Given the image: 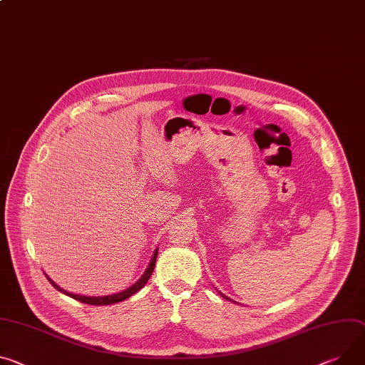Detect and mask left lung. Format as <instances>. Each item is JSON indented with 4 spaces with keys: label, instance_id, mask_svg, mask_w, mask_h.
<instances>
[{
    "label": "left lung",
    "instance_id": "1",
    "mask_svg": "<svg viewBox=\"0 0 365 365\" xmlns=\"http://www.w3.org/2000/svg\"><path fill=\"white\" fill-rule=\"evenodd\" d=\"M218 292H220V291H218ZM220 294H221V295H222V298H225V300H230V298H228V297H227V295H224V294H222V292H220Z\"/></svg>",
    "mask_w": 365,
    "mask_h": 365
}]
</instances>
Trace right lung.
Returning a JSON list of instances; mask_svg holds the SVG:
<instances>
[{"instance_id":"obj_1","label":"right lung","mask_w":365,"mask_h":365,"mask_svg":"<svg viewBox=\"0 0 365 365\" xmlns=\"http://www.w3.org/2000/svg\"><path fill=\"white\" fill-rule=\"evenodd\" d=\"M157 253H158V247L154 250V255H153V257H151V260H150V263H148L147 269L144 271V274L141 275V278H140L135 284H132L130 287H128L126 289H123V291H120V292L110 294V295L93 297V295H78V294H73V292H68V291H65L63 288H61V287H59L55 281H52L46 274H45V275H46L48 281H49L58 291L63 292L65 295L76 298V300H78V302H81V303H84V304H91V306H109V304H115V303H119V302L126 300V298H129L130 295H134L137 291H140V289L147 284V281L150 279V277H151V274H153V271H154V267H155Z\"/></svg>"}]
</instances>
